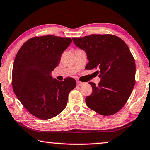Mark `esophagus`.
Wrapping results in <instances>:
<instances>
[{"mask_svg":"<svg viewBox=\"0 0 150 150\" xmlns=\"http://www.w3.org/2000/svg\"><path fill=\"white\" fill-rule=\"evenodd\" d=\"M76 84H77V86H82V85L83 84V82H81V81H77V82H76Z\"/></svg>","mask_w":150,"mask_h":150,"instance_id":"esophagus-1","label":"esophagus"}]
</instances>
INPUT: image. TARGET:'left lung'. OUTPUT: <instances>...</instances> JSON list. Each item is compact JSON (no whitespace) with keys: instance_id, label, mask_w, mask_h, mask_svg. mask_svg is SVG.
<instances>
[{"instance_id":"obj_1","label":"left lung","mask_w":150,"mask_h":150,"mask_svg":"<svg viewBox=\"0 0 150 150\" xmlns=\"http://www.w3.org/2000/svg\"><path fill=\"white\" fill-rule=\"evenodd\" d=\"M72 40L86 52L89 63L86 69H99L98 86L89 83L93 91L86 98L87 106L103 115L116 114L128 100L135 84L136 66L127 45L112 35H91Z\"/></svg>"}]
</instances>
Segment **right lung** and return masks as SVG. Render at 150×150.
Segmentation results:
<instances>
[{"instance_id": "1", "label": "right lung", "mask_w": 150, "mask_h": 150, "mask_svg": "<svg viewBox=\"0 0 150 150\" xmlns=\"http://www.w3.org/2000/svg\"><path fill=\"white\" fill-rule=\"evenodd\" d=\"M72 39L53 35L29 39L19 50L13 62L14 93L27 111L41 120L55 117L65 108L74 78L59 81L51 76Z\"/></svg>"}]
</instances>
